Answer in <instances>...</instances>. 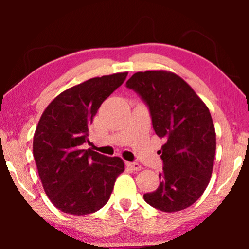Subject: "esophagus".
<instances>
[{"label":"esophagus","instance_id":"1","mask_svg":"<svg viewBox=\"0 0 249 249\" xmlns=\"http://www.w3.org/2000/svg\"><path fill=\"white\" fill-rule=\"evenodd\" d=\"M125 165H127L129 169L134 170V171H139V170H142V165L136 162H127L125 163Z\"/></svg>","mask_w":249,"mask_h":249}]
</instances>
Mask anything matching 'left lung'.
<instances>
[{
    "instance_id": "left-lung-1",
    "label": "left lung",
    "mask_w": 249,
    "mask_h": 249,
    "mask_svg": "<svg viewBox=\"0 0 249 249\" xmlns=\"http://www.w3.org/2000/svg\"><path fill=\"white\" fill-rule=\"evenodd\" d=\"M125 85L148 105L153 128L164 141L159 151L161 182L145 194V202L163 212L185 210L203 195L212 176L216 138L209 107L170 71L136 72Z\"/></svg>"
}]
</instances>
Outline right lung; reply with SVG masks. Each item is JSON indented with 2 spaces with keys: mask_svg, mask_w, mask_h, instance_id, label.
Listing matches in <instances>:
<instances>
[{
  "mask_svg": "<svg viewBox=\"0 0 249 249\" xmlns=\"http://www.w3.org/2000/svg\"><path fill=\"white\" fill-rule=\"evenodd\" d=\"M128 72L88 79L57 95L47 105L34 134L33 154L47 197L71 215H87L110 198L124 163L118 156L83 149L101 104Z\"/></svg>",
  "mask_w": 249,
  "mask_h": 249,
  "instance_id": "right-lung-1",
  "label": "right lung"
}]
</instances>
